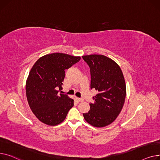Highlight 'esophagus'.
Returning a JSON list of instances; mask_svg holds the SVG:
<instances>
[{
    "instance_id": "1",
    "label": "esophagus",
    "mask_w": 160,
    "mask_h": 160,
    "mask_svg": "<svg viewBox=\"0 0 160 160\" xmlns=\"http://www.w3.org/2000/svg\"><path fill=\"white\" fill-rule=\"evenodd\" d=\"M78 100L79 101H80V102H82V101H84V99H83V98H78Z\"/></svg>"
}]
</instances>
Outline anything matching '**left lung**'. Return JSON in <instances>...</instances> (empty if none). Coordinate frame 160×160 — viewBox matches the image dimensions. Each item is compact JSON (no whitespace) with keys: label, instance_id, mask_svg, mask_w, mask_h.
I'll return each instance as SVG.
<instances>
[{"label":"left lung","instance_id":"left-lung-1","mask_svg":"<svg viewBox=\"0 0 160 160\" xmlns=\"http://www.w3.org/2000/svg\"><path fill=\"white\" fill-rule=\"evenodd\" d=\"M90 67V88L98 91L90 103L88 113L83 114L88 123L95 127H104L116 120L123 108L127 94L126 84L119 66L103 55L82 56Z\"/></svg>","mask_w":160,"mask_h":160}]
</instances>
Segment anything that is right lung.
Wrapping results in <instances>:
<instances>
[{"label":"right lung","instance_id":"obj_1","mask_svg":"<svg viewBox=\"0 0 160 160\" xmlns=\"http://www.w3.org/2000/svg\"><path fill=\"white\" fill-rule=\"evenodd\" d=\"M80 59L79 56L53 53L33 64L26 80V93L32 112L42 123L50 126L61 123L73 106V99L58 92L62 89L64 70Z\"/></svg>","mask_w":160,"mask_h":160}]
</instances>
